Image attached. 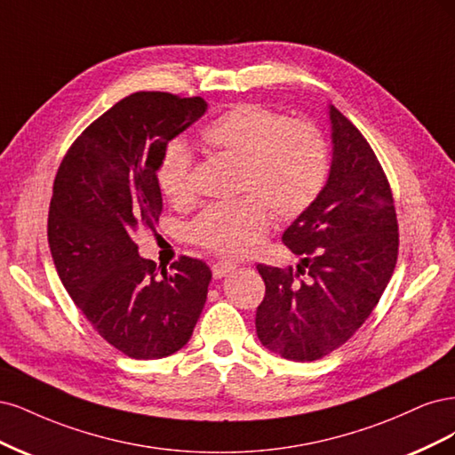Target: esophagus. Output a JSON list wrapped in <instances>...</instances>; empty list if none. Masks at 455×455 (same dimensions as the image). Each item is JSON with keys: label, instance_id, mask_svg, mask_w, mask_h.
<instances>
[{"label": "esophagus", "instance_id": "esophagus-1", "mask_svg": "<svg viewBox=\"0 0 455 455\" xmlns=\"http://www.w3.org/2000/svg\"><path fill=\"white\" fill-rule=\"evenodd\" d=\"M234 268H236V265H234V262H230V260H217V262H213V267H212L215 280H221V277H225Z\"/></svg>", "mask_w": 455, "mask_h": 455}]
</instances>
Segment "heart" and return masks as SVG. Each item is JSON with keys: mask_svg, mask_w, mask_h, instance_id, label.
Returning a JSON list of instances; mask_svg holds the SVG:
<instances>
[{"mask_svg": "<svg viewBox=\"0 0 455 455\" xmlns=\"http://www.w3.org/2000/svg\"><path fill=\"white\" fill-rule=\"evenodd\" d=\"M208 149L238 158L236 200L208 206L188 225L193 243L223 257L251 255L265 240L272 213L291 221L321 195L329 173V151L307 121L287 119L268 106H232L200 132ZM193 156L172 143L156 164V185L175 206L193 200Z\"/></svg>", "mask_w": 455, "mask_h": 455, "instance_id": "heart-1", "label": "heart"}]
</instances>
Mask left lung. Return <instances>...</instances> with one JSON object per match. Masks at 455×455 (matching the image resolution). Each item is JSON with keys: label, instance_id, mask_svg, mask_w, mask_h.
<instances>
[{"label": "left lung", "instance_id": "1", "mask_svg": "<svg viewBox=\"0 0 455 455\" xmlns=\"http://www.w3.org/2000/svg\"><path fill=\"white\" fill-rule=\"evenodd\" d=\"M332 164L317 200L285 232L297 268L257 265L267 285L255 327L262 346L315 361L346 344L376 307L397 265L389 181L361 132L334 106Z\"/></svg>", "mask_w": 455, "mask_h": 455}]
</instances>
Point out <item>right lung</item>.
<instances>
[{
    "instance_id": "1",
    "label": "right lung",
    "mask_w": 455,
    "mask_h": 455,
    "mask_svg": "<svg viewBox=\"0 0 455 455\" xmlns=\"http://www.w3.org/2000/svg\"><path fill=\"white\" fill-rule=\"evenodd\" d=\"M206 108L200 96L130 94L71 143L56 172L47 228L56 272L94 331L132 359L181 349L206 304V262L181 255L168 272L134 242L163 212L160 156Z\"/></svg>"
}]
</instances>
